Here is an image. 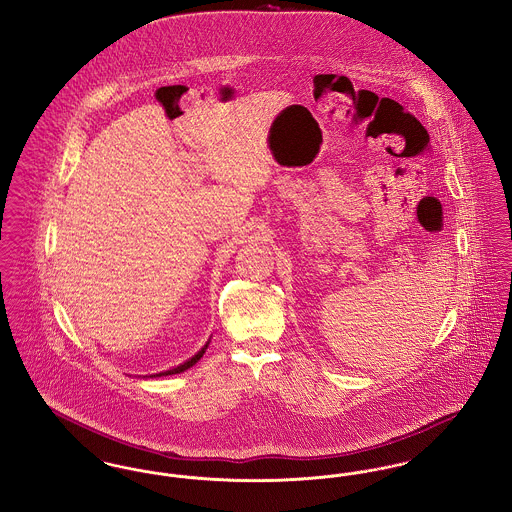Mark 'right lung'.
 Wrapping results in <instances>:
<instances>
[{"mask_svg":"<svg viewBox=\"0 0 512 512\" xmlns=\"http://www.w3.org/2000/svg\"><path fill=\"white\" fill-rule=\"evenodd\" d=\"M207 346H209V342L205 344V348H201L191 360L183 361L181 365L178 367H174V369H168V371H162V373H156V375H151V377H162V375H176V373H181V371H185V369H189V367H193L197 361L203 358V354H205V350H207Z\"/></svg>","mask_w":512,"mask_h":512,"instance_id":"add662e5","label":"right lung"}]
</instances>
